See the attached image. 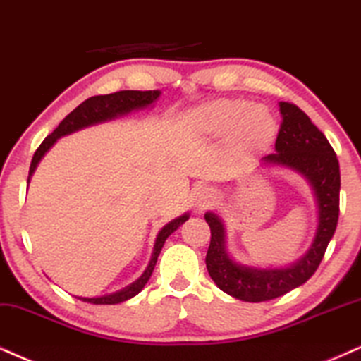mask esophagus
<instances>
[{
	"instance_id": "obj_1",
	"label": "esophagus",
	"mask_w": 361,
	"mask_h": 361,
	"mask_svg": "<svg viewBox=\"0 0 361 361\" xmlns=\"http://www.w3.org/2000/svg\"><path fill=\"white\" fill-rule=\"evenodd\" d=\"M214 200H216V193H214L213 190H209V188L200 190L198 193L195 195L193 209L196 213H203L204 209H208L209 207H212V204L214 203Z\"/></svg>"
}]
</instances>
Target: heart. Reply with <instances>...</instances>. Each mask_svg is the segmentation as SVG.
Wrapping results in <instances>:
<instances>
[{
  "mask_svg": "<svg viewBox=\"0 0 361 361\" xmlns=\"http://www.w3.org/2000/svg\"><path fill=\"white\" fill-rule=\"evenodd\" d=\"M190 126L196 135L207 140L228 136L231 148L240 154H257L275 141L278 125L267 108L245 99L221 98L195 108Z\"/></svg>",
  "mask_w": 361,
  "mask_h": 361,
  "instance_id": "1",
  "label": "heart"
}]
</instances>
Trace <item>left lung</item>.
Here are the masks:
<instances>
[{
	"label": "left lung",
	"instance_id": "left-lung-1",
	"mask_svg": "<svg viewBox=\"0 0 361 361\" xmlns=\"http://www.w3.org/2000/svg\"><path fill=\"white\" fill-rule=\"evenodd\" d=\"M280 113L283 121L275 153L263 157L259 166L290 170L308 181L317 202L318 225L307 253L288 267L243 264L228 252L226 228L220 214L204 213L212 230L204 259L209 276L221 291L248 303L268 302L303 285L317 271L338 223L340 165L331 145L296 104L280 102Z\"/></svg>",
	"mask_w": 361,
	"mask_h": 361
}]
</instances>
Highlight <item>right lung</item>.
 I'll return each instance as SVG.
<instances>
[{
  "instance_id": "1",
  "label": "right lung",
  "mask_w": 361,
  "mask_h": 361,
  "mask_svg": "<svg viewBox=\"0 0 361 361\" xmlns=\"http://www.w3.org/2000/svg\"><path fill=\"white\" fill-rule=\"evenodd\" d=\"M161 94L159 90H153V91H133V90H123V91H116V93L111 94H102V97H91L80 104L78 108H75L73 111L68 115L65 120L59 123L56 130L53 131L51 135H48L44 138L43 143L39 145V148L36 149L33 159H31V166H30V176H28V183L33 176V173L36 170V166L39 165L41 158L47 154L51 147L59 138L63 136L75 133V131L83 130V128L93 126V125H99V123L104 121H111L116 120L120 116H126L130 115L131 111H138V109H147V108H153V104L157 103V99ZM190 218V213H183L181 216L175 218L170 223H166L165 226L159 230V233L154 240V246H153V253H152V259H149L147 270L141 273V276L138 280H135L131 285L125 286V288L120 291H115V293L109 295H103V296H97V298H86V296H78L80 300L83 302L93 303V305H116V303H123L126 300L133 298L140 293L141 290L145 288L149 276L154 270V264H157V259L161 253L163 245L168 236H170L173 231H176L183 223Z\"/></svg>"
}]
</instances>
